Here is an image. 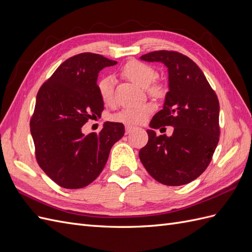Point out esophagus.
Returning <instances> with one entry per match:
<instances>
[{
	"label": "esophagus",
	"instance_id": "34e87169",
	"mask_svg": "<svg viewBox=\"0 0 252 252\" xmlns=\"http://www.w3.org/2000/svg\"><path fill=\"white\" fill-rule=\"evenodd\" d=\"M133 128H134V127H132V126H129V125L125 126V131H126V133H127V134H128V133H130V132L133 130Z\"/></svg>",
	"mask_w": 252,
	"mask_h": 252
}]
</instances>
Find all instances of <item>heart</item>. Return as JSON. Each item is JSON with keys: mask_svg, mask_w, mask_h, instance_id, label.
I'll use <instances>...</instances> for the list:
<instances>
[{"mask_svg": "<svg viewBox=\"0 0 252 252\" xmlns=\"http://www.w3.org/2000/svg\"><path fill=\"white\" fill-rule=\"evenodd\" d=\"M121 73L128 81L142 87L154 98H164L167 94V86L163 82L155 81L158 72L154 67L141 62L138 60H131L127 62L121 69ZM97 91L102 102L111 106L114 103L113 80L109 77L101 79L97 82ZM154 111V105L151 103H143L140 105L127 106L119 112L114 113L111 120L123 124H141L146 121L149 114Z\"/></svg>", "mask_w": 252, "mask_h": 252, "instance_id": "obj_1", "label": "heart"}]
</instances>
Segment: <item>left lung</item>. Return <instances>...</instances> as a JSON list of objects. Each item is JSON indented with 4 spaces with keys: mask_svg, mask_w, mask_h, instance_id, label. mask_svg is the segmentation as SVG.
I'll return each mask as SVG.
<instances>
[{
    "mask_svg": "<svg viewBox=\"0 0 252 252\" xmlns=\"http://www.w3.org/2000/svg\"><path fill=\"white\" fill-rule=\"evenodd\" d=\"M141 60L162 62L168 68L169 91L163 109L150 127L172 126L171 137L148 129V143L139 157L152 178L167 186L188 184L207 168L220 139L218 96L191 59L178 51L158 50Z\"/></svg>",
    "mask_w": 252,
    "mask_h": 252,
    "instance_id": "obj_1",
    "label": "left lung"
}]
</instances>
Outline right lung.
Here are the masks:
<instances>
[{"label": "right lung", "instance_id": "add662e5", "mask_svg": "<svg viewBox=\"0 0 252 252\" xmlns=\"http://www.w3.org/2000/svg\"><path fill=\"white\" fill-rule=\"evenodd\" d=\"M101 55L84 52L67 59L36 94L30 131L39 166L57 184L79 189L94 182L107 162L113 144L124 135L122 123L106 122L87 135L82 127L104 110L97 74L116 65Z\"/></svg>", "mask_w": 252, "mask_h": 252}]
</instances>
